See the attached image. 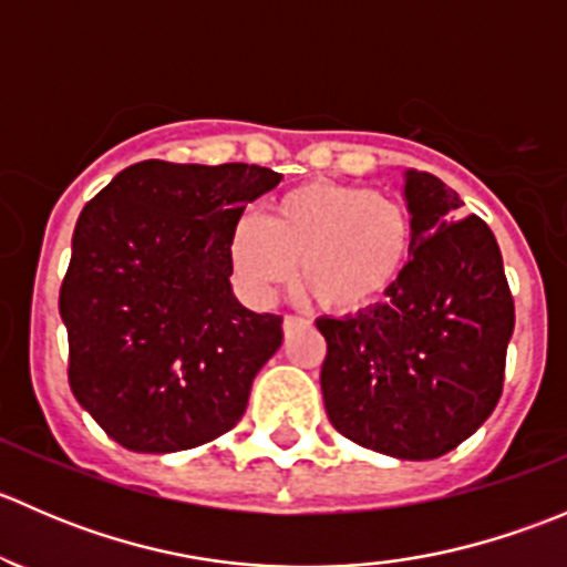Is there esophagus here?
Segmentation results:
<instances>
[{"label": "esophagus", "instance_id": "esophagus-1", "mask_svg": "<svg viewBox=\"0 0 567 567\" xmlns=\"http://www.w3.org/2000/svg\"><path fill=\"white\" fill-rule=\"evenodd\" d=\"M301 323V318H296V316H285L282 318V326H285V331L288 329H293V326H299Z\"/></svg>", "mask_w": 567, "mask_h": 567}]
</instances>
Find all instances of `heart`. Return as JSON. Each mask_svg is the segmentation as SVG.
<instances>
[{"instance_id":"heart-1","label":"heart","mask_w":567,"mask_h":567,"mask_svg":"<svg viewBox=\"0 0 567 567\" xmlns=\"http://www.w3.org/2000/svg\"><path fill=\"white\" fill-rule=\"evenodd\" d=\"M416 249V221L400 197L337 181L274 194L266 216L244 214L227 236L236 288L268 305L299 274L323 310L348 316L390 299Z\"/></svg>"}]
</instances>
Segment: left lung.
<instances>
[{"instance_id":"1","label":"left lung","mask_w":567,"mask_h":567,"mask_svg":"<svg viewBox=\"0 0 567 567\" xmlns=\"http://www.w3.org/2000/svg\"><path fill=\"white\" fill-rule=\"evenodd\" d=\"M416 249L392 296L357 316L318 318L320 390L331 425L403 461L466 442L496 409L516 326L494 233L455 219L461 197L436 175L405 173Z\"/></svg>"}]
</instances>
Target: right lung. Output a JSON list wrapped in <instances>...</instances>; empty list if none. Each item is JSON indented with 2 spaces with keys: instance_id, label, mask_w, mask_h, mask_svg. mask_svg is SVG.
I'll return each instance as SVG.
<instances>
[{
  "instance_id": "1",
  "label": "right lung",
  "mask_w": 567,
  "mask_h": 567,
  "mask_svg": "<svg viewBox=\"0 0 567 567\" xmlns=\"http://www.w3.org/2000/svg\"><path fill=\"white\" fill-rule=\"evenodd\" d=\"M279 181L257 164L151 158L84 205L60 288L68 381L125 450L199 447L247 411L282 318L233 296L227 236Z\"/></svg>"
}]
</instances>
